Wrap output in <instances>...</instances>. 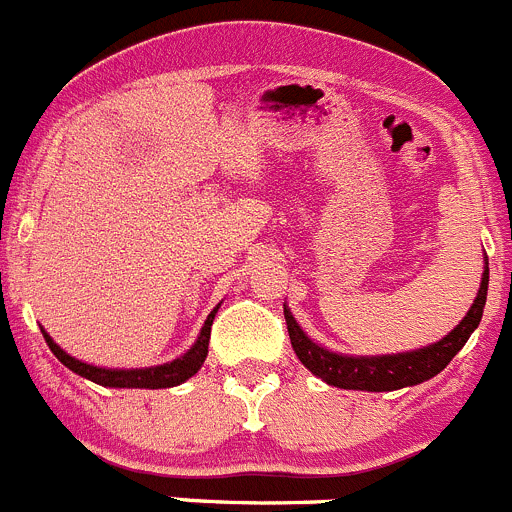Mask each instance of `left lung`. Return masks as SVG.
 <instances>
[{
  "label": "left lung",
  "mask_w": 512,
  "mask_h": 512,
  "mask_svg": "<svg viewBox=\"0 0 512 512\" xmlns=\"http://www.w3.org/2000/svg\"><path fill=\"white\" fill-rule=\"evenodd\" d=\"M485 271L480 278L478 296H475L473 306L463 316V321L443 336L440 341L430 343V346L416 348V351L406 353H386V356H348V353L328 351L321 343L311 341L301 326L293 318L291 308L283 306V316H286L288 336H291V346L296 351L298 361L308 368L316 378L326 381L328 386L346 388V391H398V388L418 386V383L430 381L438 376L455 353L465 346L470 333L478 328L480 318H483L485 298H488V256H485Z\"/></svg>",
  "instance_id": "1"
}]
</instances>
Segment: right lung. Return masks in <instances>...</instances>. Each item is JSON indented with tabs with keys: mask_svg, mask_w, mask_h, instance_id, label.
Wrapping results in <instances>:
<instances>
[{
	"mask_svg": "<svg viewBox=\"0 0 512 512\" xmlns=\"http://www.w3.org/2000/svg\"><path fill=\"white\" fill-rule=\"evenodd\" d=\"M221 306V303H219ZM219 306L206 316L204 326H201L199 338H196L194 346L184 353V356L174 358L169 363H161V366H151V368H101V366H91V363L79 361V358L69 356L62 346H57L52 336L42 328L44 341L47 346L52 348L54 356L74 371L77 376L86 378L91 383H99L104 388H174L181 386L184 381H189L194 373H199V368L204 366L206 356H209V338H211V323H214L216 311Z\"/></svg>",
	"mask_w": 512,
	"mask_h": 512,
	"instance_id": "right-lung-1",
	"label": "right lung"
}]
</instances>
